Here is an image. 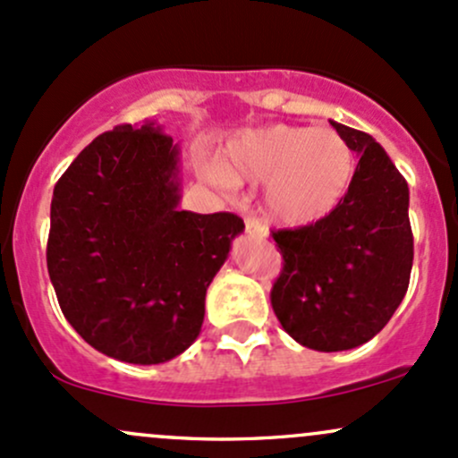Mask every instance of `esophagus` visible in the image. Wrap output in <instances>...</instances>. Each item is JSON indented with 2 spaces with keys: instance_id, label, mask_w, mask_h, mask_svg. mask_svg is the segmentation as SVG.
I'll return each mask as SVG.
<instances>
[{
  "instance_id": "34e87169",
  "label": "esophagus",
  "mask_w": 458,
  "mask_h": 458,
  "mask_svg": "<svg viewBox=\"0 0 458 458\" xmlns=\"http://www.w3.org/2000/svg\"><path fill=\"white\" fill-rule=\"evenodd\" d=\"M244 223H247V233L250 235V238H258V240L267 238V229L262 227V223H259V220L247 218Z\"/></svg>"
}]
</instances>
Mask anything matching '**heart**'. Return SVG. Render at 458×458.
I'll return each instance as SVG.
<instances>
[{
  "mask_svg": "<svg viewBox=\"0 0 458 458\" xmlns=\"http://www.w3.org/2000/svg\"><path fill=\"white\" fill-rule=\"evenodd\" d=\"M353 150L329 126L264 124L240 131L225 146L223 164H211L216 185L264 183L262 205L270 220L303 227L332 214L352 185Z\"/></svg>",
  "mask_w": 458,
  "mask_h": 458,
  "instance_id": "heart-1",
  "label": "heart"
}]
</instances>
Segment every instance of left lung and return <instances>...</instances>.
Returning a JSON list of instances; mask_svg holds the SVG:
<instances>
[{
    "label": "left lung",
    "instance_id": "1",
    "mask_svg": "<svg viewBox=\"0 0 458 458\" xmlns=\"http://www.w3.org/2000/svg\"><path fill=\"white\" fill-rule=\"evenodd\" d=\"M358 159L332 214L273 231L284 268L270 290L279 323L299 345L345 352L371 341L404 299L412 268L408 185L367 132L329 122Z\"/></svg>",
    "mask_w": 458,
    "mask_h": 458
}]
</instances>
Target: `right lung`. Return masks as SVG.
<instances>
[{
	"label": "right lung",
	"mask_w": 458,
	"mask_h": 458,
	"mask_svg": "<svg viewBox=\"0 0 458 458\" xmlns=\"http://www.w3.org/2000/svg\"><path fill=\"white\" fill-rule=\"evenodd\" d=\"M179 144L155 122L91 141L52 196L47 273L70 326L105 356L159 365L199 338L205 294L244 231L179 209Z\"/></svg>",
	"instance_id": "add662e5"
}]
</instances>
